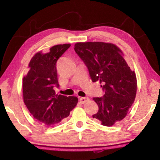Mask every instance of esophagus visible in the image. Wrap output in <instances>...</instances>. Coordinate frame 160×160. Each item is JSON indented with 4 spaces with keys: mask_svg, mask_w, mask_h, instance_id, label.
<instances>
[{
    "mask_svg": "<svg viewBox=\"0 0 160 160\" xmlns=\"http://www.w3.org/2000/svg\"><path fill=\"white\" fill-rule=\"evenodd\" d=\"M89 100V97H81L80 98V101L82 104H84V103L87 102Z\"/></svg>",
    "mask_w": 160,
    "mask_h": 160,
    "instance_id": "obj_1",
    "label": "esophagus"
}]
</instances>
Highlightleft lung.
<instances>
[{
	"instance_id": "8db88e82",
	"label": "left lung",
	"mask_w": 160,
	"mask_h": 160,
	"mask_svg": "<svg viewBox=\"0 0 160 160\" xmlns=\"http://www.w3.org/2000/svg\"><path fill=\"white\" fill-rule=\"evenodd\" d=\"M74 49L88 66L92 82H99L103 97H94L99 107L92 116L103 126H112L126 117L135 101L137 79L117 46L102 42H78Z\"/></svg>"
}]
</instances>
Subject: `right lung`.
Instances as JSON below:
<instances>
[{
    "mask_svg": "<svg viewBox=\"0 0 160 160\" xmlns=\"http://www.w3.org/2000/svg\"><path fill=\"white\" fill-rule=\"evenodd\" d=\"M70 47V44L55 45L48 53L39 51L29 61L28 74L22 80L24 102L33 117L46 126L60 123L76 106V97L56 94L58 87L56 62Z\"/></svg>",
    "mask_w": 160,
    "mask_h": 160,
    "instance_id": "1",
    "label": "right lung"
}]
</instances>
